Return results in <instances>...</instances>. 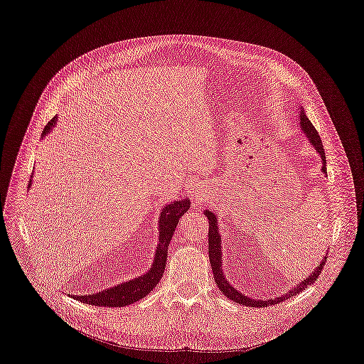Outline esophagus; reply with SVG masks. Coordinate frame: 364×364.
I'll list each match as a JSON object with an SVG mask.
<instances>
[{"mask_svg": "<svg viewBox=\"0 0 364 364\" xmlns=\"http://www.w3.org/2000/svg\"><path fill=\"white\" fill-rule=\"evenodd\" d=\"M190 193H191V196H193V198H191L193 203L197 204V205H200V204L205 200V193H204L200 187H193Z\"/></svg>", "mask_w": 364, "mask_h": 364, "instance_id": "1", "label": "esophagus"}]
</instances>
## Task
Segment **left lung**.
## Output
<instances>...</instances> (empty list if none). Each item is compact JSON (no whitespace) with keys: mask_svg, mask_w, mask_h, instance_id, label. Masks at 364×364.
Masks as SVG:
<instances>
[{"mask_svg":"<svg viewBox=\"0 0 364 364\" xmlns=\"http://www.w3.org/2000/svg\"><path fill=\"white\" fill-rule=\"evenodd\" d=\"M300 129L303 130V133L306 134V137L309 139V141L311 143V146L316 149V151L320 154L321 157V161H323V167H321V171L324 174H327V170H326V154H324V149H323V144H321V139L318 136V133L316 132V129L313 127V124L310 123V119L307 118V115L304 114L303 108H300ZM204 215H207L208 218V259H210V264H211V269H213V277L215 280V284L217 287L223 291V294L230 299L231 301L237 303V304H241V306H246V307H267V306H273V304H279L293 296H297L300 291L306 290L307 286H311L317 277L320 276V273L323 272V267L327 262V255L324 256V259L320 262V264L314 269V272L306 277V280H303L300 284H297L296 287H293L291 290L286 291L284 294L279 296V297H274V299H252V297H247L245 293H240L237 289H234L225 279V274L223 272V262H221V235L218 232V224H217V217L213 211L210 210H204Z\"/></svg>","mask_w":364,"mask_h":364,"instance_id":"left-lung-1","label":"left lung"}]
</instances>
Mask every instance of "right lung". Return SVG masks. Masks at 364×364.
Returning <instances> with one entry per match:
<instances>
[{"label": "right lung", "mask_w": 364, "mask_h": 364, "mask_svg": "<svg viewBox=\"0 0 364 364\" xmlns=\"http://www.w3.org/2000/svg\"><path fill=\"white\" fill-rule=\"evenodd\" d=\"M55 123H57V117L48 121V124L44 127L43 137H46V134H48L53 130V127H55ZM30 187H31V180L28 181V188ZM188 208H190V200L183 198V200H177L174 203L167 204L161 210V215L159 218V223H160L159 245L156 249V256H154L151 269L146 274L121 283L115 287H109L95 294L71 296V297L75 300H80L84 304L104 306V307H124L146 297L157 286V283L161 280L164 274L168 245L178 224V220L184 213L188 211Z\"/></svg>", "instance_id": "add662e5"}]
</instances>
